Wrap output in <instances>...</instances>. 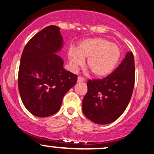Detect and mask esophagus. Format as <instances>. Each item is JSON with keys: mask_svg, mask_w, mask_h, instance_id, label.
Wrapping results in <instances>:
<instances>
[{"mask_svg": "<svg viewBox=\"0 0 154 154\" xmlns=\"http://www.w3.org/2000/svg\"><path fill=\"white\" fill-rule=\"evenodd\" d=\"M84 81V79L81 76H79L78 77V83H81Z\"/></svg>", "mask_w": 154, "mask_h": 154, "instance_id": "34e87169", "label": "esophagus"}]
</instances>
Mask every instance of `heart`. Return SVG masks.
Wrapping results in <instances>:
<instances>
[{
    "mask_svg": "<svg viewBox=\"0 0 154 154\" xmlns=\"http://www.w3.org/2000/svg\"><path fill=\"white\" fill-rule=\"evenodd\" d=\"M71 66L76 69L87 59L88 69L94 76L104 78L112 73L121 57V50L118 45L111 43L102 37L84 39L78 45L76 51L69 52Z\"/></svg>",
    "mask_w": 154,
    "mask_h": 154,
    "instance_id": "obj_1",
    "label": "heart"
}]
</instances>
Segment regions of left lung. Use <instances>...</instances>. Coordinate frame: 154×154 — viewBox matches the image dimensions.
Segmentation results:
<instances>
[{
	"instance_id": "8db88e82",
	"label": "left lung",
	"mask_w": 154,
	"mask_h": 154,
	"mask_svg": "<svg viewBox=\"0 0 154 154\" xmlns=\"http://www.w3.org/2000/svg\"><path fill=\"white\" fill-rule=\"evenodd\" d=\"M134 84V56L128 52L112 73L103 79L88 81V91L82 102L84 115L99 125L115 121L127 108Z\"/></svg>"
}]
</instances>
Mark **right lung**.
Returning <instances> with one entry per match:
<instances>
[{"mask_svg": "<svg viewBox=\"0 0 154 154\" xmlns=\"http://www.w3.org/2000/svg\"><path fill=\"white\" fill-rule=\"evenodd\" d=\"M63 46L59 27L51 25L36 34L21 55L18 86L23 105L34 116L46 117L59 111L65 94L77 75L63 68L57 52Z\"/></svg>", "mask_w": 154, "mask_h": 154, "instance_id": "obj_1", "label": "right lung"}]
</instances>
